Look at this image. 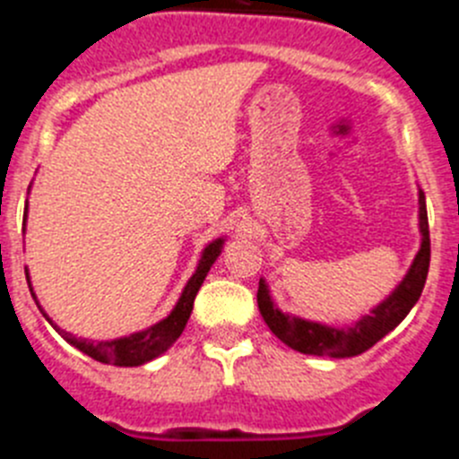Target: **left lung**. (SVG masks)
Returning <instances> with one entry per match:
<instances>
[{"label":"left lung","instance_id":"1","mask_svg":"<svg viewBox=\"0 0 459 459\" xmlns=\"http://www.w3.org/2000/svg\"><path fill=\"white\" fill-rule=\"evenodd\" d=\"M419 232L420 248L413 257L411 266L404 273V278L395 285V290L381 299L368 315L359 317L351 324L333 326V324L312 322V319L299 317L291 312H282L273 303L269 282L259 278L257 306L266 326L278 340L312 356H328V359H350L368 351L372 344L379 342L384 335H388L397 324L409 315L416 301L420 299V291L425 287L429 269V227H428V209H425V193L419 188Z\"/></svg>","mask_w":459,"mask_h":459}]
</instances>
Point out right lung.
<instances>
[{
  "label": "right lung",
  "instance_id": "obj_1",
  "mask_svg": "<svg viewBox=\"0 0 459 459\" xmlns=\"http://www.w3.org/2000/svg\"><path fill=\"white\" fill-rule=\"evenodd\" d=\"M27 211H30V202H27V206H24V221H27ZM222 246H225V237H218L211 243H206L204 250L200 253V259H197L195 273L190 275V280L186 282L184 291H181L179 296V301H177V306L169 310L168 317L152 324L149 328H142V331H135V333L131 335H121V338H115V340H99V342H96V340L78 338V335H73L68 333V331H64V328H59L50 317H48V312L39 306V299H36L34 287H31L30 271H27V282H30V291L31 296H34L36 306H39L40 312H43V317L50 322V326L55 328L56 333L62 335L68 344H73V347L82 351V354L91 356L93 360L108 363V366L137 368L149 363V360L158 359L160 354H165V351L177 342V338L184 333L190 312H193L195 296H197V291H200L202 282H204L206 273L211 271L213 262L221 257Z\"/></svg>",
  "mask_w": 459,
  "mask_h": 459
}]
</instances>
